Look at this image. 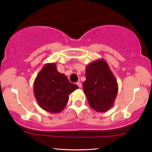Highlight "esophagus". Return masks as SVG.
<instances>
[{"instance_id": "1", "label": "esophagus", "mask_w": 152, "mask_h": 152, "mask_svg": "<svg viewBox=\"0 0 152 152\" xmlns=\"http://www.w3.org/2000/svg\"><path fill=\"white\" fill-rule=\"evenodd\" d=\"M77 86L80 87V88H81V87H82V83H81L80 82H77Z\"/></svg>"}]
</instances>
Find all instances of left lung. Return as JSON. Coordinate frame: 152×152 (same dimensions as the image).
I'll use <instances>...</instances> for the list:
<instances>
[{
    "mask_svg": "<svg viewBox=\"0 0 152 152\" xmlns=\"http://www.w3.org/2000/svg\"><path fill=\"white\" fill-rule=\"evenodd\" d=\"M83 88L93 110L104 113L113 107L118 91V82L104 59H97L86 66Z\"/></svg>",
    "mask_w": 152,
    "mask_h": 152,
    "instance_id": "8db88e82",
    "label": "left lung"
}]
</instances>
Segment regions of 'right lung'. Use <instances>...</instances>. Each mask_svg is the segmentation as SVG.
<instances>
[{
    "label": "right lung",
    "instance_id": "right-lung-1",
    "mask_svg": "<svg viewBox=\"0 0 152 152\" xmlns=\"http://www.w3.org/2000/svg\"><path fill=\"white\" fill-rule=\"evenodd\" d=\"M78 88L67 77L60 73L55 63L46 64L34 82V94L41 109L51 113H59L65 109L72 92Z\"/></svg>",
    "mask_w": 152,
    "mask_h": 152
}]
</instances>
